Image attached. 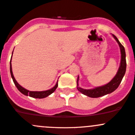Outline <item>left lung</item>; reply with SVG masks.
<instances>
[{
	"instance_id": "obj_1",
	"label": "left lung",
	"mask_w": 135,
	"mask_h": 135,
	"mask_svg": "<svg viewBox=\"0 0 135 135\" xmlns=\"http://www.w3.org/2000/svg\"><path fill=\"white\" fill-rule=\"evenodd\" d=\"M112 36L114 38L118 44H119V48H120L121 51V61L120 65H119V67L118 69V72H117L115 76L113 78L112 80L108 82L107 84H105L104 85L99 87H96V88H93V89H85L83 88L79 87L78 81H79V76H78L77 80V89L78 90L84 95H86V96L89 97L91 98H97L100 97H103L104 95H107V94H110L112 93L113 91L115 90L118 86L120 84L121 81H122V79H123V76L126 74V51H125V48L122 44L119 42L118 39L117 38L116 36L115 35H112Z\"/></svg>"
}]
</instances>
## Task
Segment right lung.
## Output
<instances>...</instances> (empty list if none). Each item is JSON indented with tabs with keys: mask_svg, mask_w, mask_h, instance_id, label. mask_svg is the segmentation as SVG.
I'll use <instances>...</instances> for the list:
<instances>
[{
	"mask_svg": "<svg viewBox=\"0 0 135 135\" xmlns=\"http://www.w3.org/2000/svg\"><path fill=\"white\" fill-rule=\"evenodd\" d=\"M12 54H13V52H12ZM12 57H11L10 65H9V70H10L11 76H12V80H13L15 85H16V88H17V89H18L21 93H23V95H26V96H29L31 97L36 98V99H43V98L47 97V96H49V95H51V93H53L54 91H55V89H57V88L58 86V81H57L55 86L53 87L51 89H48V90H46V91H31L27 90V89H26L24 88H23L22 86H21V85L17 83V81H16L14 76H13V73H12V63H11V62H12Z\"/></svg>",
	"mask_w": 135,
	"mask_h": 135,
	"instance_id": "1",
	"label": "right lung"
}]
</instances>
